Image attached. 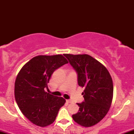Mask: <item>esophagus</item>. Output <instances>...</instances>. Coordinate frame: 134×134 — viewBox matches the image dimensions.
Here are the masks:
<instances>
[{
	"mask_svg": "<svg viewBox=\"0 0 134 134\" xmlns=\"http://www.w3.org/2000/svg\"><path fill=\"white\" fill-rule=\"evenodd\" d=\"M66 101H67V103H72V101L71 99H67Z\"/></svg>",
	"mask_w": 134,
	"mask_h": 134,
	"instance_id": "obj_1",
	"label": "esophagus"
}]
</instances>
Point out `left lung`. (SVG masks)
I'll use <instances>...</instances> for the list:
<instances>
[{"mask_svg": "<svg viewBox=\"0 0 134 134\" xmlns=\"http://www.w3.org/2000/svg\"><path fill=\"white\" fill-rule=\"evenodd\" d=\"M77 74L79 86L84 87L82 93L84 101L77 103L79 111L72 115L80 125L90 127L99 122L111 107L113 85L108 70L97 60L87 54H64Z\"/></svg>", "mask_w": 134, "mask_h": 134, "instance_id": "left-lung-1", "label": "left lung"}]
</instances>
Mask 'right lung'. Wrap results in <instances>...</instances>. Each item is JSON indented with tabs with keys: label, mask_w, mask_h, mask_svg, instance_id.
<instances>
[{
	"label": "right lung",
	"mask_w": 134,
	"mask_h": 134,
	"mask_svg": "<svg viewBox=\"0 0 134 134\" xmlns=\"http://www.w3.org/2000/svg\"><path fill=\"white\" fill-rule=\"evenodd\" d=\"M62 55H38L27 62L17 76L16 103L23 114L35 125L46 127L55 121L65 99L45 91L52 74L67 64Z\"/></svg>",
	"instance_id": "right-lung-1"
}]
</instances>
